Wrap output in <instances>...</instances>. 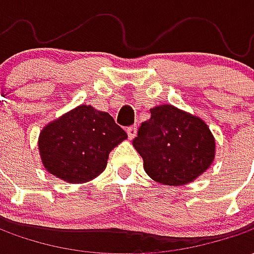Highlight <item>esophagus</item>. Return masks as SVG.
Here are the masks:
<instances>
[{
  "instance_id": "1",
  "label": "esophagus",
  "mask_w": 254,
  "mask_h": 254,
  "mask_svg": "<svg viewBox=\"0 0 254 254\" xmlns=\"http://www.w3.org/2000/svg\"><path fill=\"white\" fill-rule=\"evenodd\" d=\"M136 132H137V127L136 125H132V127H129L127 129V137L130 138H134V136H136Z\"/></svg>"
}]
</instances>
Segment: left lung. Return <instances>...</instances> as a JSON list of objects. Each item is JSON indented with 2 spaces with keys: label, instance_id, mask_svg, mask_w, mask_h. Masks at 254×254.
<instances>
[{
  "label": "left lung",
  "instance_id": "8db88e82",
  "mask_svg": "<svg viewBox=\"0 0 254 254\" xmlns=\"http://www.w3.org/2000/svg\"><path fill=\"white\" fill-rule=\"evenodd\" d=\"M138 127L133 147L152 180L163 185H184L202 174L215 158V140L207 124L171 105L149 110Z\"/></svg>",
  "mask_w": 254,
  "mask_h": 254
}]
</instances>
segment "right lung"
<instances>
[{"instance_id":"add662e5","label":"right lung","mask_w":254,"mask_h":254,"mask_svg":"<svg viewBox=\"0 0 254 254\" xmlns=\"http://www.w3.org/2000/svg\"><path fill=\"white\" fill-rule=\"evenodd\" d=\"M127 137L109 113L78 106L42 130L39 151L50 174L78 184L99 176L111 149Z\"/></svg>"}]
</instances>
